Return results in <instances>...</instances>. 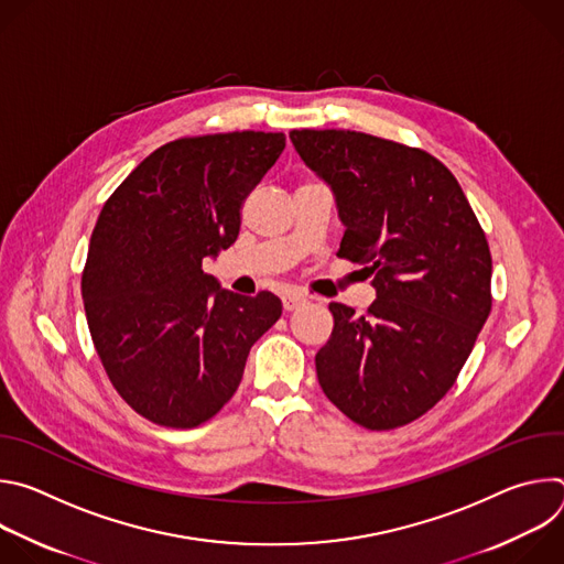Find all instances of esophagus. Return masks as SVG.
<instances>
[{
  "label": "esophagus",
  "instance_id": "34e87169",
  "mask_svg": "<svg viewBox=\"0 0 564 564\" xmlns=\"http://www.w3.org/2000/svg\"><path fill=\"white\" fill-rule=\"evenodd\" d=\"M303 303H305V299H303L301 294H285V296H283V310H285V312H292V310L301 307Z\"/></svg>",
  "mask_w": 564,
  "mask_h": 564
}]
</instances>
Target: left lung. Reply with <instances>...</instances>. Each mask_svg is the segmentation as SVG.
Instances as JSON below:
<instances>
[{
  "label": "left lung",
  "instance_id": "left-lung-1",
  "mask_svg": "<svg viewBox=\"0 0 564 564\" xmlns=\"http://www.w3.org/2000/svg\"><path fill=\"white\" fill-rule=\"evenodd\" d=\"M346 225L337 257L368 265L377 299L335 328L316 377L355 424L390 431L429 413L455 383L491 312V252L459 183L431 153L346 129H294Z\"/></svg>",
  "mask_w": 564,
  "mask_h": 564
}]
</instances>
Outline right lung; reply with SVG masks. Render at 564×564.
Masks as SVG:
<instances>
[{
  "instance_id": "add662e5",
  "label": "right lung",
  "mask_w": 564,
  "mask_h": 564,
  "mask_svg": "<svg viewBox=\"0 0 564 564\" xmlns=\"http://www.w3.org/2000/svg\"><path fill=\"white\" fill-rule=\"evenodd\" d=\"M283 149L285 135L265 131L178 138L149 153L98 216L83 272L87 324L118 394L158 426L212 420L281 316L272 292L223 290L203 259L234 243L246 198Z\"/></svg>"
}]
</instances>
